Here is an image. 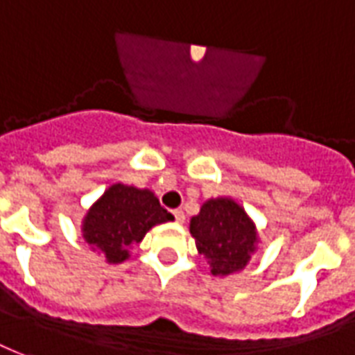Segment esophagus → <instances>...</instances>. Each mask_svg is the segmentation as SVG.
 Listing matches in <instances>:
<instances>
[{"label":"esophagus","instance_id":"obj_1","mask_svg":"<svg viewBox=\"0 0 355 355\" xmlns=\"http://www.w3.org/2000/svg\"><path fill=\"white\" fill-rule=\"evenodd\" d=\"M172 214H174L175 221H178V223H183V221H185V214H183L181 209H174Z\"/></svg>","mask_w":355,"mask_h":355}]
</instances>
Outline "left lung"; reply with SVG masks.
I'll return each instance as SVG.
<instances>
[{
    "label": "left lung",
    "instance_id": "1",
    "mask_svg": "<svg viewBox=\"0 0 355 355\" xmlns=\"http://www.w3.org/2000/svg\"><path fill=\"white\" fill-rule=\"evenodd\" d=\"M189 231L214 276H229L242 270L259 242L255 223L232 198L206 200L198 216L191 219Z\"/></svg>",
    "mask_w": 355,
    "mask_h": 355
}]
</instances>
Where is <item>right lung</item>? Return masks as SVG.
<instances>
[{
    "label": "right lung",
    "mask_w": 355,
    "mask_h": 355,
    "mask_svg": "<svg viewBox=\"0 0 355 355\" xmlns=\"http://www.w3.org/2000/svg\"><path fill=\"white\" fill-rule=\"evenodd\" d=\"M174 216L159 204L149 189L115 183L105 189L83 219V238L92 250L103 253L107 263H123L155 225Z\"/></svg>",
    "instance_id": "1"
}]
</instances>
